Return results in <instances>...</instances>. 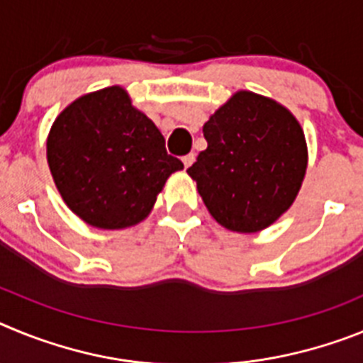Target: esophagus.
I'll use <instances>...</instances> for the list:
<instances>
[{"mask_svg": "<svg viewBox=\"0 0 363 363\" xmlns=\"http://www.w3.org/2000/svg\"><path fill=\"white\" fill-rule=\"evenodd\" d=\"M182 162H184V167L185 169H189V167L192 165V163H194V154H185L184 158H182Z\"/></svg>", "mask_w": 363, "mask_h": 363, "instance_id": "esophagus-1", "label": "esophagus"}]
</instances>
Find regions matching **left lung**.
<instances>
[{
    "label": "left lung",
    "instance_id": "8db88e82",
    "mask_svg": "<svg viewBox=\"0 0 363 363\" xmlns=\"http://www.w3.org/2000/svg\"><path fill=\"white\" fill-rule=\"evenodd\" d=\"M207 149L187 172L220 225L256 233L293 205L307 169L303 130L280 104L236 92L203 125Z\"/></svg>",
    "mask_w": 363,
    "mask_h": 363
}]
</instances>
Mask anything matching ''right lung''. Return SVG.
<instances>
[{"mask_svg": "<svg viewBox=\"0 0 363 363\" xmlns=\"http://www.w3.org/2000/svg\"><path fill=\"white\" fill-rule=\"evenodd\" d=\"M47 160L69 209L98 229L142 221L167 178L184 169L121 86L70 104L50 129Z\"/></svg>", "mask_w": 363, "mask_h": 363, "instance_id": "obj_1", "label": "right lung"}]
</instances>
